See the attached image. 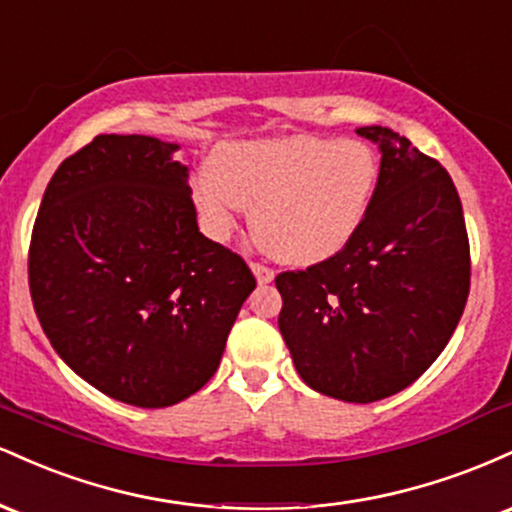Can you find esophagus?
I'll return each instance as SVG.
<instances>
[{
  "mask_svg": "<svg viewBox=\"0 0 512 512\" xmlns=\"http://www.w3.org/2000/svg\"><path fill=\"white\" fill-rule=\"evenodd\" d=\"M252 272H255L257 281H260V284H272V281H274V269L267 267V264L252 262Z\"/></svg>",
  "mask_w": 512,
  "mask_h": 512,
  "instance_id": "1",
  "label": "esophagus"
}]
</instances>
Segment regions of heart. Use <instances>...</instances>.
<instances>
[{
	"mask_svg": "<svg viewBox=\"0 0 512 512\" xmlns=\"http://www.w3.org/2000/svg\"><path fill=\"white\" fill-rule=\"evenodd\" d=\"M380 166L356 139L284 137L221 146L214 170L195 180V204L211 238L236 231L243 204L262 248L289 264L342 252L366 221Z\"/></svg>",
	"mask_w": 512,
	"mask_h": 512,
	"instance_id": "b5f03b06",
	"label": "heart"
}]
</instances>
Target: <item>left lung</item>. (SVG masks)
<instances>
[{"mask_svg": "<svg viewBox=\"0 0 512 512\" xmlns=\"http://www.w3.org/2000/svg\"><path fill=\"white\" fill-rule=\"evenodd\" d=\"M373 204L342 252L276 274L279 330L298 375L322 395L368 404L404 390L440 356L469 296L462 202L436 158L390 127Z\"/></svg>", "mask_w": 512, "mask_h": 512, "instance_id": "left-lung-1", "label": "left lung"}]
</instances>
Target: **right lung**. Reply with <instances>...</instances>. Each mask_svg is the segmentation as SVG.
<instances>
[{
  "mask_svg": "<svg viewBox=\"0 0 512 512\" xmlns=\"http://www.w3.org/2000/svg\"><path fill=\"white\" fill-rule=\"evenodd\" d=\"M175 144L98 134L64 158L28 248V286L52 349L103 395L161 409L219 368L257 286L238 252L204 238Z\"/></svg>",
  "mask_w": 512,
  "mask_h": 512,
  "instance_id": "add662e5",
  "label": "right lung"
}]
</instances>
